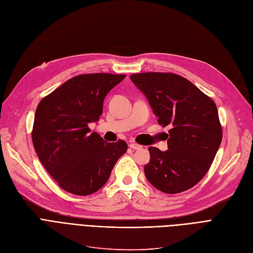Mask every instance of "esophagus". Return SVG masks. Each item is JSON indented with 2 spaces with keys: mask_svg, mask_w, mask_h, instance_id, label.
<instances>
[{
  "mask_svg": "<svg viewBox=\"0 0 253 253\" xmlns=\"http://www.w3.org/2000/svg\"><path fill=\"white\" fill-rule=\"evenodd\" d=\"M129 147L133 149V150H139V149H142V146L138 145V144H135V143H130L129 144Z\"/></svg>",
  "mask_w": 253,
  "mask_h": 253,
  "instance_id": "34e87169",
  "label": "esophagus"
}]
</instances>
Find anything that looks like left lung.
Here are the masks:
<instances>
[{
  "mask_svg": "<svg viewBox=\"0 0 253 253\" xmlns=\"http://www.w3.org/2000/svg\"><path fill=\"white\" fill-rule=\"evenodd\" d=\"M130 79L146 96L158 124L171 128L167 151L148 148V181L167 194L193 188L208 173L222 142L216 104L179 75L139 73Z\"/></svg>",
  "mask_w": 253,
  "mask_h": 253,
  "instance_id": "8db88e82",
  "label": "left lung"
}]
</instances>
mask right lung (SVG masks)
Returning a JSON list of instances; mask_svg holds the SVG:
<instances>
[{
	"label": "right lung",
	"instance_id": "1",
	"mask_svg": "<svg viewBox=\"0 0 253 253\" xmlns=\"http://www.w3.org/2000/svg\"><path fill=\"white\" fill-rule=\"evenodd\" d=\"M126 75H79L44 97L35 111L32 142L44 169L64 191L87 196L108 180L124 141L107 143L88 124L98 122L107 93Z\"/></svg>",
	"mask_w": 253,
	"mask_h": 253
}]
</instances>
